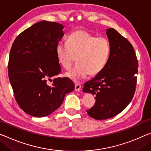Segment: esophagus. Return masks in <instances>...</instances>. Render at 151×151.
Returning <instances> with one entry per match:
<instances>
[{
    "label": "esophagus",
    "instance_id": "34e87169",
    "mask_svg": "<svg viewBox=\"0 0 151 151\" xmlns=\"http://www.w3.org/2000/svg\"><path fill=\"white\" fill-rule=\"evenodd\" d=\"M81 85L80 84H78V83H76L75 87V89L76 91L79 92L81 91Z\"/></svg>",
    "mask_w": 151,
    "mask_h": 151
}]
</instances>
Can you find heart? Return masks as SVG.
I'll use <instances>...</instances> for the list:
<instances>
[{
	"label": "heart",
	"mask_w": 151,
	"mask_h": 151,
	"mask_svg": "<svg viewBox=\"0 0 151 151\" xmlns=\"http://www.w3.org/2000/svg\"><path fill=\"white\" fill-rule=\"evenodd\" d=\"M111 47L108 40L97 37L85 30H76L69 35L67 44L59 42L56 53L58 63L65 70H69L75 63L78 64L66 75L78 81L99 74L108 61Z\"/></svg>",
	"instance_id": "b5f03b06"
}]
</instances>
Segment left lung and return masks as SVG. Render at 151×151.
Listing matches in <instances>:
<instances>
[{
	"instance_id": "left-lung-1",
	"label": "left lung",
	"mask_w": 151,
	"mask_h": 151,
	"mask_svg": "<svg viewBox=\"0 0 151 151\" xmlns=\"http://www.w3.org/2000/svg\"><path fill=\"white\" fill-rule=\"evenodd\" d=\"M111 47L104 68L93 79L86 82L83 92L95 95V105L87 110L95 119H106L120 113L134 95L138 60L133 46L113 28L106 30Z\"/></svg>"
}]
</instances>
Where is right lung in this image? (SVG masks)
Returning <instances> with one entry per match:
<instances>
[{
    "label": "right lung",
    "instance_id": "right-lung-1",
    "mask_svg": "<svg viewBox=\"0 0 151 151\" xmlns=\"http://www.w3.org/2000/svg\"><path fill=\"white\" fill-rule=\"evenodd\" d=\"M63 28L58 23L40 21L21 33L12 45L9 81L19 106L32 116H48L75 89L69 78H56L61 72L56 47L64 34Z\"/></svg>",
    "mask_w": 151,
    "mask_h": 151
}]
</instances>
